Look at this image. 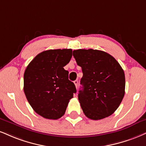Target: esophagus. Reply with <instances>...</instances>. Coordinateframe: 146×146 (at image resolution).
Masks as SVG:
<instances>
[{
  "label": "esophagus",
  "mask_w": 146,
  "mask_h": 146,
  "mask_svg": "<svg viewBox=\"0 0 146 146\" xmlns=\"http://www.w3.org/2000/svg\"><path fill=\"white\" fill-rule=\"evenodd\" d=\"M74 84L75 85V87H76V88H78V80H75L74 81Z\"/></svg>",
  "instance_id": "34e87169"
}]
</instances>
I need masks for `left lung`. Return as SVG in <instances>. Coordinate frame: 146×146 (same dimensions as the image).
<instances>
[{"label":"left lung","mask_w":146,"mask_h":146,"mask_svg":"<svg viewBox=\"0 0 146 146\" xmlns=\"http://www.w3.org/2000/svg\"><path fill=\"white\" fill-rule=\"evenodd\" d=\"M83 77L78 99L86 116L98 120L117 110L125 93V75L113 56L103 51L77 50L73 52Z\"/></svg>","instance_id":"left-lung-1"}]
</instances>
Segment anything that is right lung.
<instances>
[{
  "label": "right lung",
  "instance_id": "1",
  "mask_svg": "<svg viewBox=\"0 0 146 146\" xmlns=\"http://www.w3.org/2000/svg\"><path fill=\"white\" fill-rule=\"evenodd\" d=\"M72 57L71 49L42 52L35 57L24 74V91L29 104L41 116L57 120L64 115L76 92L64 66Z\"/></svg>",
  "mask_w": 146,
  "mask_h": 146
}]
</instances>
